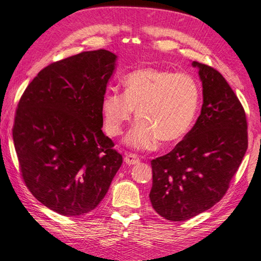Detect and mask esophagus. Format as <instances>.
Here are the masks:
<instances>
[{"mask_svg": "<svg viewBox=\"0 0 261 261\" xmlns=\"http://www.w3.org/2000/svg\"><path fill=\"white\" fill-rule=\"evenodd\" d=\"M139 158L138 155H136V154H126V155L124 156V162L126 163V165L129 166H132V165H137V163H139Z\"/></svg>", "mask_w": 261, "mask_h": 261, "instance_id": "esophagus-1", "label": "esophagus"}]
</instances>
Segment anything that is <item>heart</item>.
Here are the masks:
<instances>
[{
  "label": "heart",
  "instance_id": "b5f03b06",
  "mask_svg": "<svg viewBox=\"0 0 261 261\" xmlns=\"http://www.w3.org/2000/svg\"><path fill=\"white\" fill-rule=\"evenodd\" d=\"M124 94L108 92L101 100L105 130L116 137L137 110L140 120L125 137L127 146L152 149L160 138L174 143L187 134L200 101L199 85L192 76L158 68H144L123 79Z\"/></svg>",
  "mask_w": 261,
  "mask_h": 261
}]
</instances>
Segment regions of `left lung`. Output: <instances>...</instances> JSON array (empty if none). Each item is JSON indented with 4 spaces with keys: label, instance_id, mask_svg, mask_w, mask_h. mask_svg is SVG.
Wrapping results in <instances>:
<instances>
[{
    "label": "left lung",
    "instance_id": "1",
    "mask_svg": "<svg viewBox=\"0 0 261 261\" xmlns=\"http://www.w3.org/2000/svg\"><path fill=\"white\" fill-rule=\"evenodd\" d=\"M202 84L196 124L166 155L152 160L153 208L185 221L221 200L247 149L245 112L222 74L193 61Z\"/></svg>",
    "mask_w": 261,
    "mask_h": 261
}]
</instances>
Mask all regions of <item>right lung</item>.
I'll return each instance as SVG.
<instances>
[{"label":"right lung","instance_id":"1","mask_svg":"<svg viewBox=\"0 0 261 261\" xmlns=\"http://www.w3.org/2000/svg\"><path fill=\"white\" fill-rule=\"evenodd\" d=\"M116 61L99 49L55 62L18 103L12 137L21 175L33 196L61 215L93 211L122 165L101 130V100Z\"/></svg>","mask_w":261,"mask_h":261}]
</instances>
